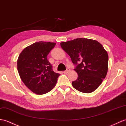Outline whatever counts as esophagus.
<instances>
[{
  "mask_svg": "<svg viewBox=\"0 0 126 126\" xmlns=\"http://www.w3.org/2000/svg\"><path fill=\"white\" fill-rule=\"evenodd\" d=\"M70 71V69H66V70H65V71H63V73H64V74H68V73Z\"/></svg>",
  "mask_w": 126,
  "mask_h": 126,
  "instance_id": "1",
  "label": "esophagus"
}]
</instances>
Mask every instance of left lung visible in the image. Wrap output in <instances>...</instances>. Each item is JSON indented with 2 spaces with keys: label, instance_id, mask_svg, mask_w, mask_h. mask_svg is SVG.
<instances>
[{
  "label": "left lung",
  "instance_id": "1",
  "mask_svg": "<svg viewBox=\"0 0 126 126\" xmlns=\"http://www.w3.org/2000/svg\"><path fill=\"white\" fill-rule=\"evenodd\" d=\"M76 67L78 78L72 86L81 92L89 93L97 89L106 77L109 56L107 51L97 41L78 38L60 43Z\"/></svg>",
  "mask_w": 126,
  "mask_h": 126
}]
</instances>
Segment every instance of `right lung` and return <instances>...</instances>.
Here are the masks:
<instances>
[{"label": "right lung", "mask_w": 126, "mask_h": 126, "mask_svg": "<svg viewBox=\"0 0 126 126\" xmlns=\"http://www.w3.org/2000/svg\"><path fill=\"white\" fill-rule=\"evenodd\" d=\"M56 43L39 41L26 47L17 60L21 79L32 92L43 94L53 89L60 74L52 70L47 56Z\"/></svg>", "instance_id": "1"}]
</instances>
